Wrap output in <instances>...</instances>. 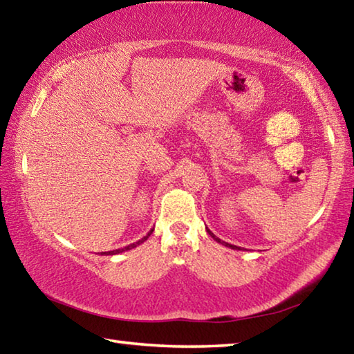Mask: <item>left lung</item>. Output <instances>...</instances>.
Returning <instances> with one entry per match:
<instances>
[{"label": "left lung", "instance_id": "left-lung-1", "mask_svg": "<svg viewBox=\"0 0 354 354\" xmlns=\"http://www.w3.org/2000/svg\"><path fill=\"white\" fill-rule=\"evenodd\" d=\"M206 231H207V234H209V236H211V237L214 239V241H215V242H218V243H221V245H225V247H227V248H232V250H241V248H239V247H236V245H231V243H227V242H223V241H221V239H218L217 236H215V234H214V232H211V231H209V230H207V227H206Z\"/></svg>", "mask_w": 354, "mask_h": 354}]
</instances>
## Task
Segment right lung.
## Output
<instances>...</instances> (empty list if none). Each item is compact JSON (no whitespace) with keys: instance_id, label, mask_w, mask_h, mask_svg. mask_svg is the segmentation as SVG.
Segmentation results:
<instances>
[{"instance_id":"right-lung-1","label":"right lung","mask_w":354,"mask_h":354,"mask_svg":"<svg viewBox=\"0 0 354 354\" xmlns=\"http://www.w3.org/2000/svg\"><path fill=\"white\" fill-rule=\"evenodd\" d=\"M154 230H151L148 232V234L145 236V237H142L140 241H137V242H134V243H131V245H128V247H124V248H118V250H113V251H104V253H101V254H118V253H123V251H128V250H133V248H136L137 245H140V243H143L147 241V239L149 237V234H151Z\"/></svg>"}]
</instances>
